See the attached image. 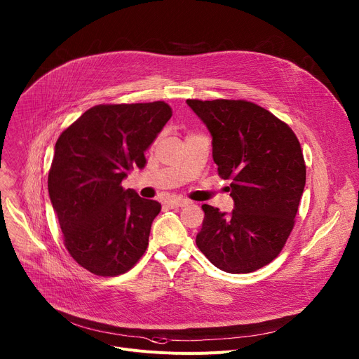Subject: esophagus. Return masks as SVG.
Here are the masks:
<instances>
[{
	"label": "esophagus",
	"mask_w": 359,
	"mask_h": 359,
	"mask_svg": "<svg viewBox=\"0 0 359 359\" xmlns=\"http://www.w3.org/2000/svg\"><path fill=\"white\" fill-rule=\"evenodd\" d=\"M187 203H189V201H186V199H180V198H177V199H170V201H167V206H168V208H183V206H186Z\"/></svg>",
	"instance_id": "obj_1"
}]
</instances>
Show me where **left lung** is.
<instances>
[{
    "label": "left lung",
    "instance_id": "1",
    "mask_svg": "<svg viewBox=\"0 0 359 359\" xmlns=\"http://www.w3.org/2000/svg\"><path fill=\"white\" fill-rule=\"evenodd\" d=\"M186 103L208 126L218 175L231 180V214L202 205L205 218L196 246L218 269L249 273L284 249L306 186L303 149L294 130L248 100Z\"/></svg>",
    "mask_w": 359,
    "mask_h": 359
}]
</instances>
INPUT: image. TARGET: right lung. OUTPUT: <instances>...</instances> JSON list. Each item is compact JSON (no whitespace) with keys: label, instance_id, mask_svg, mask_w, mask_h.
<instances>
[{"label":"right lung","instance_id":"right-lung-1","mask_svg":"<svg viewBox=\"0 0 359 359\" xmlns=\"http://www.w3.org/2000/svg\"><path fill=\"white\" fill-rule=\"evenodd\" d=\"M172 115L164 102L97 104L56 141L49 198L65 249L88 272L116 276L145 253L161 205L125 191L122 180L145 165L144 151Z\"/></svg>","mask_w":359,"mask_h":359}]
</instances>
